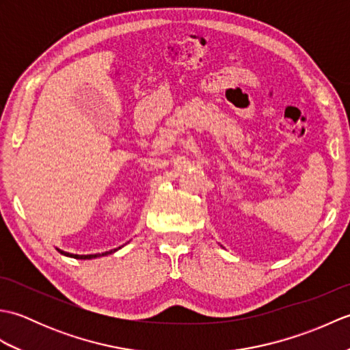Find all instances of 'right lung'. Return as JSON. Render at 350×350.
Returning <instances> with one entry per match:
<instances>
[{"label":"right lung","instance_id":"obj_1","mask_svg":"<svg viewBox=\"0 0 350 350\" xmlns=\"http://www.w3.org/2000/svg\"><path fill=\"white\" fill-rule=\"evenodd\" d=\"M123 247V245H122ZM122 247H118V248H116V250H111V251H105V252H98V254H70V252H66V251H63V250H60V248H57V251H60V254H63V256H68V257H72V258H79V260H92V258H98V257H102V256H108V254H113V252H116L117 250H120Z\"/></svg>","mask_w":350,"mask_h":350}]
</instances>
